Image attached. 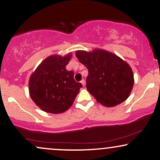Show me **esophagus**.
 I'll list each match as a JSON object with an SVG mask.
<instances>
[{"instance_id":"34e87169","label":"esophagus","mask_w":160,"mask_h":160,"mask_svg":"<svg viewBox=\"0 0 160 160\" xmlns=\"http://www.w3.org/2000/svg\"><path fill=\"white\" fill-rule=\"evenodd\" d=\"M81 82L82 86H85V80H81V82Z\"/></svg>"}]
</instances>
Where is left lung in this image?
I'll return each mask as SVG.
<instances>
[{"mask_svg": "<svg viewBox=\"0 0 160 160\" xmlns=\"http://www.w3.org/2000/svg\"><path fill=\"white\" fill-rule=\"evenodd\" d=\"M76 56L87 68L86 89L98 103L114 107L127 99L134 85L132 70L127 62L101 49L77 51Z\"/></svg>", "mask_w": 160, "mask_h": 160, "instance_id": "8db88e82", "label": "left lung"}]
</instances>
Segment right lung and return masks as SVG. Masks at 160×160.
I'll return each instance as SVG.
<instances>
[{
  "label": "right lung",
  "mask_w": 160,
  "mask_h": 160,
  "mask_svg": "<svg viewBox=\"0 0 160 160\" xmlns=\"http://www.w3.org/2000/svg\"><path fill=\"white\" fill-rule=\"evenodd\" d=\"M71 53L52 55L37 68L29 79L33 102L47 113H61L69 109L82 87L74 79V71L66 70Z\"/></svg>",
  "instance_id": "obj_1"
}]
</instances>
